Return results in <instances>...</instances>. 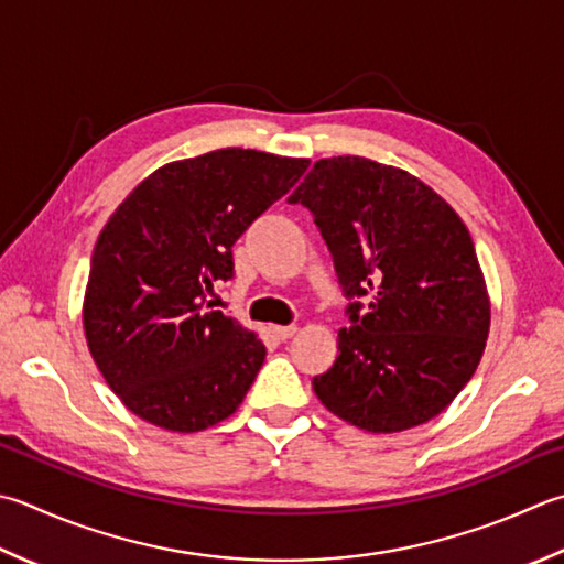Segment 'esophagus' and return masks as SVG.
I'll list each match as a JSON object with an SVG mask.
<instances>
[{
	"label": "esophagus",
	"instance_id": "1",
	"mask_svg": "<svg viewBox=\"0 0 564 564\" xmlns=\"http://www.w3.org/2000/svg\"><path fill=\"white\" fill-rule=\"evenodd\" d=\"M295 333H297L295 325H275V327H273V335L279 337V339H289V337H293Z\"/></svg>",
	"mask_w": 564,
	"mask_h": 564
}]
</instances>
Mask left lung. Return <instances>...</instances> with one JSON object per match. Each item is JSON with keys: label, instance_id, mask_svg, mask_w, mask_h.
Instances as JSON below:
<instances>
[{"label": "left lung", "instance_id": "8db88e82", "mask_svg": "<svg viewBox=\"0 0 564 564\" xmlns=\"http://www.w3.org/2000/svg\"><path fill=\"white\" fill-rule=\"evenodd\" d=\"M289 203L311 209L349 297L337 359L313 379L329 413L401 433L455 401L477 371L491 301L462 217L413 173L364 156L319 159Z\"/></svg>", "mask_w": 564, "mask_h": 564}]
</instances>
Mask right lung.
<instances>
[{"instance_id": "add662e5", "label": "right lung", "mask_w": 564, "mask_h": 564, "mask_svg": "<svg viewBox=\"0 0 564 564\" xmlns=\"http://www.w3.org/2000/svg\"><path fill=\"white\" fill-rule=\"evenodd\" d=\"M311 161L217 149L143 178L97 237L83 301L87 349L141 421L197 433L237 411L267 347L209 311L231 279V247L291 191Z\"/></svg>"}]
</instances>
